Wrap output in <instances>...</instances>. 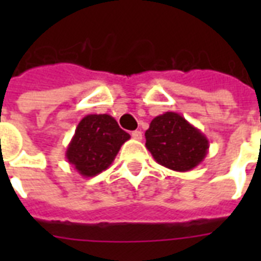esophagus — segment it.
<instances>
[{
    "instance_id": "1",
    "label": "esophagus",
    "mask_w": 261,
    "mask_h": 261,
    "mask_svg": "<svg viewBox=\"0 0 261 261\" xmlns=\"http://www.w3.org/2000/svg\"><path fill=\"white\" fill-rule=\"evenodd\" d=\"M131 137L134 139H137V141H141V139H142V133H141V131H133V133H131Z\"/></svg>"
}]
</instances>
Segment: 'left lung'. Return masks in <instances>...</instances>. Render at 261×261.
<instances>
[{
  "label": "left lung",
  "mask_w": 261,
  "mask_h": 261,
  "mask_svg": "<svg viewBox=\"0 0 261 261\" xmlns=\"http://www.w3.org/2000/svg\"><path fill=\"white\" fill-rule=\"evenodd\" d=\"M145 138L153 159L176 172H188L198 167L210 147L206 135L176 112L155 116Z\"/></svg>",
  "instance_id": "obj_1"
}]
</instances>
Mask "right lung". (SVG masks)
<instances>
[{
  "mask_svg": "<svg viewBox=\"0 0 261 261\" xmlns=\"http://www.w3.org/2000/svg\"><path fill=\"white\" fill-rule=\"evenodd\" d=\"M128 139L130 134L123 131L111 115H87L75 128L66 159L83 177H93L110 168Z\"/></svg>",
  "mask_w": 261,
  "mask_h": 261,
  "instance_id": "1",
  "label": "right lung"
}]
</instances>
